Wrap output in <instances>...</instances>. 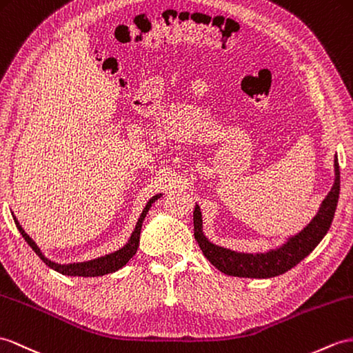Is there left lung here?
<instances>
[{
  "mask_svg": "<svg viewBox=\"0 0 353 353\" xmlns=\"http://www.w3.org/2000/svg\"><path fill=\"white\" fill-rule=\"evenodd\" d=\"M335 181L328 196L325 197L319 212L308 223V226L301 230L298 235L290 238L289 241L268 253L259 254H245L226 250L223 247L211 244L202 234V216L199 206L196 205L193 212V226L194 238L199 244L203 256L216 268L232 277H245V279H270L280 276V274L294 268L296 263L310 254L316 245L322 241V238L330 230L331 223L337 208L339 194H340V166L337 156H335Z\"/></svg>",
  "mask_w": 353,
  "mask_h": 353,
  "instance_id": "1",
  "label": "left lung"
}]
</instances>
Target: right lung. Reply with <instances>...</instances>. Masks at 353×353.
Masks as SVG:
<instances>
[{
    "label": "right lung",
    "mask_w": 353,
    "mask_h": 353,
    "mask_svg": "<svg viewBox=\"0 0 353 353\" xmlns=\"http://www.w3.org/2000/svg\"><path fill=\"white\" fill-rule=\"evenodd\" d=\"M160 197V194L154 196L152 199L147 203V206H145L139 220H137L136 223V228H134V232L132 234V238L128 239V243L125 244V247H123L121 250H118L115 253L112 254H108L105 257H100V259H96V261H91V262H83V263H73V265H57L54 262L48 261L45 256H43L39 250V247L36 245V243L32 241V239L25 234V230L21 228V225L18 223V220L13 219L14 223H16V228L19 229L21 235L23 236L25 241L28 243V245L32 248L34 252H36V254L40 257V259L45 262L49 268L55 270L57 272H61V274H65V276H82V277H97V276H105V274H110V272H115L118 271L119 268H123V266L132 259V257L136 254L137 252V245H139V236H141V228H142V221L145 219V216H147V212L150 210V206L154 201H157Z\"/></svg>",
    "instance_id": "1"
}]
</instances>
